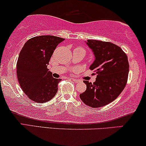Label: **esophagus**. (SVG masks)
I'll use <instances>...</instances> for the list:
<instances>
[{"label":"esophagus","instance_id":"34e87169","mask_svg":"<svg viewBox=\"0 0 146 146\" xmlns=\"http://www.w3.org/2000/svg\"><path fill=\"white\" fill-rule=\"evenodd\" d=\"M72 80H73V81L74 82H76V83H78V82H80V80H78V79L72 78Z\"/></svg>","mask_w":146,"mask_h":146}]
</instances>
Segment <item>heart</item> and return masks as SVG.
I'll return each mask as SVG.
<instances>
[{
  "instance_id": "heart-1",
  "label": "heart",
  "mask_w": 146,
  "mask_h": 146,
  "mask_svg": "<svg viewBox=\"0 0 146 146\" xmlns=\"http://www.w3.org/2000/svg\"><path fill=\"white\" fill-rule=\"evenodd\" d=\"M76 49H80V50H84L85 51V50L83 48H81V47H78V48H76Z\"/></svg>"
}]
</instances>
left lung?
<instances>
[{
  "label": "left lung",
  "instance_id": "8db88e82",
  "mask_svg": "<svg viewBox=\"0 0 146 146\" xmlns=\"http://www.w3.org/2000/svg\"><path fill=\"white\" fill-rule=\"evenodd\" d=\"M86 44L95 56L90 69L98 75L93 84L84 80L86 90L80 98L86 105L96 108L112 102L123 91L129 63L126 54L114 44L96 40H88Z\"/></svg>",
  "mask_w": 146,
  "mask_h": 146
}]
</instances>
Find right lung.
Listing matches in <instances>:
<instances>
[{
	"label": "right lung",
	"mask_w": 146,
	"mask_h": 146,
	"mask_svg": "<svg viewBox=\"0 0 146 146\" xmlns=\"http://www.w3.org/2000/svg\"><path fill=\"white\" fill-rule=\"evenodd\" d=\"M64 38L46 35L35 36L25 44L17 64L18 80L25 94L37 103L52 98L61 79L54 78L47 68L54 50Z\"/></svg>",
	"instance_id": "right-lung-1"
}]
</instances>
